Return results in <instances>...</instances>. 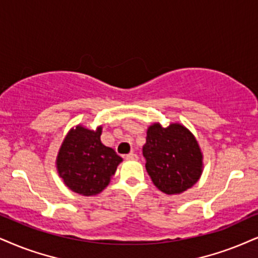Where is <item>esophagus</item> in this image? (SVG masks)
<instances>
[{
    "label": "esophagus",
    "mask_w": 258,
    "mask_h": 258,
    "mask_svg": "<svg viewBox=\"0 0 258 258\" xmlns=\"http://www.w3.org/2000/svg\"><path fill=\"white\" fill-rule=\"evenodd\" d=\"M125 159H126V160H136V159H138V154L133 153V152H132V153L125 155Z\"/></svg>",
    "instance_id": "obj_1"
}]
</instances>
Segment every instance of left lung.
<instances>
[{"mask_svg":"<svg viewBox=\"0 0 258 258\" xmlns=\"http://www.w3.org/2000/svg\"><path fill=\"white\" fill-rule=\"evenodd\" d=\"M142 154L154 185L167 195L185 191L202 173L199 144L191 133L178 123L167 128L158 123L149 126Z\"/></svg>","mask_w":258,"mask_h":258,"instance_id":"1","label":"left lung"}]
</instances>
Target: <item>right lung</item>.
<instances>
[{
    "mask_svg": "<svg viewBox=\"0 0 258 258\" xmlns=\"http://www.w3.org/2000/svg\"><path fill=\"white\" fill-rule=\"evenodd\" d=\"M101 128L78 125L69 132L57 155V170L66 185L85 196L99 194L122 161L112 148L100 141Z\"/></svg>",
    "mask_w": 258,
    "mask_h": 258,
    "instance_id": "obj_1",
    "label": "right lung"
}]
</instances>
